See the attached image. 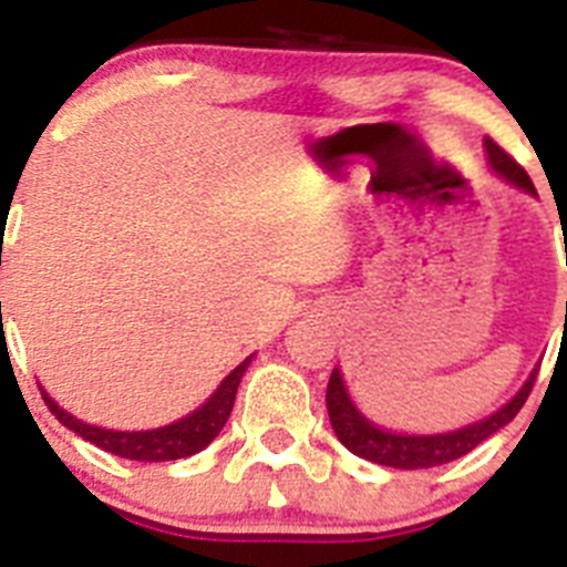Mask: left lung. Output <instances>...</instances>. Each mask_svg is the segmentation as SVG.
<instances>
[{
    "mask_svg": "<svg viewBox=\"0 0 567 567\" xmlns=\"http://www.w3.org/2000/svg\"><path fill=\"white\" fill-rule=\"evenodd\" d=\"M485 153H488V164L494 173L503 175L505 182L517 184L525 193L537 195L528 173L494 138H485ZM534 380H537V369L530 372L523 389L503 409H497L494 414L480 420V423L463 425L457 432L445 434H394L380 429V425L369 423L358 412V405L352 403L349 392H346L340 369H334L332 378H329L327 409L338 440L349 452L358 454V457L369 460V463L389 465V468H434V465L452 463V460L474 452L483 440H488L491 434H497L503 425H508L511 420L517 417V412L525 405V400H528Z\"/></svg>",
    "mask_w": 567,
    "mask_h": 567,
    "instance_id": "left-lung-1",
    "label": "left lung"
}]
</instances>
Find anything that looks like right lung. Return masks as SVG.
<instances>
[{
    "label": "right lung",
    "mask_w": 567,
    "mask_h": 567,
    "mask_svg": "<svg viewBox=\"0 0 567 567\" xmlns=\"http://www.w3.org/2000/svg\"><path fill=\"white\" fill-rule=\"evenodd\" d=\"M249 360H252V354L240 365H235L202 409H195L193 414L175 420L169 425H162V429H150V432H113V429H99V425H90L64 412L62 405H56V400L50 398L44 389L42 398L50 412L56 414L59 423L68 425L70 432H76L87 443L99 445V449L115 454V457L138 460V463H164V460L193 457V454L207 449L218 437V432L227 423L229 412H233L235 392H238V383L244 378V372H247Z\"/></svg>",
    "instance_id": "obj_1"
}]
</instances>
